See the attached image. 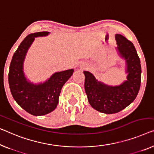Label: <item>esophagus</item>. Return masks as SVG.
<instances>
[{
	"instance_id": "1",
	"label": "esophagus",
	"mask_w": 154,
	"mask_h": 154,
	"mask_svg": "<svg viewBox=\"0 0 154 154\" xmlns=\"http://www.w3.org/2000/svg\"><path fill=\"white\" fill-rule=\"evenodd\" d=\"M86 68V66H82V68Z\"/></svg>"
}]
</instances>
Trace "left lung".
<instances>
[{"label": "left lung", "instance_id": "1", "mask_svg": "<svg viewBox=\"0 0 154 154\" xmlns=\"http://www.w3.org/2000/svg\"><path fill=\"white\" fill-rule=\"evenodd\" d=\"M117 52L125 61L127 80L118 86H111L96 79L88 71H84V88L89 104L101 113L113 114L131 104L137 97L141 83L140 61L134 45L121 34L115 36Z\"/></svg>", "mask_w": 154, "mask_h": 154}]
</instances>
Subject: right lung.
<instances>
[{"label": "right lung", "mask_w": 154, "mask_h": 154, "mask_svg": "<svg viewBox=\"0 0 154 154\" xmlns=\"http://www.w3.org/2000/svg\"><path fill=\"white\" fill-rule=\"evenodd\" d=\"M49 34L40 32L27 36L14 54L9 70V85L14 99L25 111L35 116H44L56 109L61 88L74 72L73 69L57 72L38 84L27 79L23 66L27 51L36 37Z\"/></svg>", "instance_id": "add662e5"}]
</instances>
